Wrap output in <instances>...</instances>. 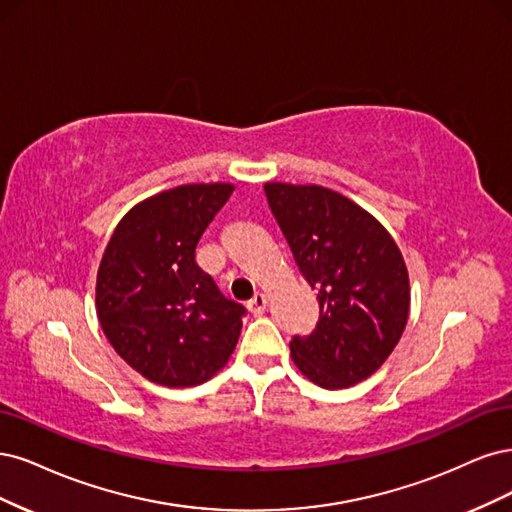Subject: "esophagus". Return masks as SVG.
<instances>
[{"instance_id": "34e87169", "label": "esophagus", "mask_w": 512, "mask_h": 512, "mask_svg": "<svg viewBox=\"0 0 512 512\" xmlns=\"http://www.w3.org/2000/svg\"><path fill=\"white\" fill-rule=\"evenodd\" d=\"M266 306H268V298H266V293L257 291V293L253 295V300L249 302V310L253 312L255 317H259V315H263V312H266Z\"/></svg>"}]
</instances>
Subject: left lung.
<instances>
[{
	"instance_id": "left-lung-1",
	"label": "left lung",
	"mask_w": 512,
	"mask_h": 512,
	"mask_svg": "<svg viewBox=\"0 0 512 512\" xmlns=\"http://www.w3.org/2000/svg\"><path fill=\"white\" fill-rule=\"evenodd\" d=\"M270 210L306 283L319 321L289 344L293 364L323 389L366 381L400 342L410 283L391 234L368 210L321 185L266 183Z\"/></svg>"
}]
</instances>
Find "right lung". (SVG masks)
Segmentation results:
<instances>
[{
	"mask_svg": "<svg viewBox=\"0 0 512 512\" xmlns=\"http://www.w3.org/2000/svg\"><path fill=\"white\" fill-rule=\"evenodd\" d=\"M234 193L229 183L180 185L138 202L100 261L95 310L112 349L151 383L195 387L232 357L244 306L223 298L195 246Z\"/></svg>",
	"mask_w": 512,
	"mask_h": 512,
	"instance_id": "add662e5",
	"label": "right lung"
}]
</instances>
